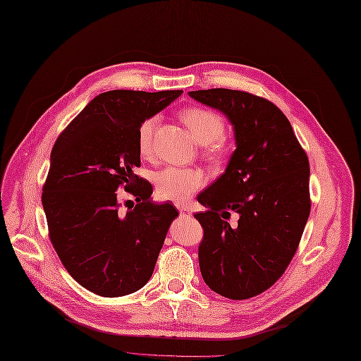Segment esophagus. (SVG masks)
Wrapping results in <instances>:
<instances>
[{
  "mask_svg": "<svg viewBox=\"0 0 361 361\" xmlns=\"http://www.w3.org/2000/svg\"><path fill=\"white\" fill-rule=\"evenodd\" d=\"M176 207L182 216H190V213H191L190 207H186V205H182V204H176Z\"/></svg>",
  "mask_w": 361,
  "mask_h": 361,
  "instance_id": "obj_1",
  "label": "esophagus"
}]
</instances>
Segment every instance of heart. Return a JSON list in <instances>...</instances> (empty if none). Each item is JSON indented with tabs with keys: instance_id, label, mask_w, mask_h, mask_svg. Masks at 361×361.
Returning a JSON list of instances; mask_svg holds the SVG:
<instances>
[{
	"instance_id": "obj_1",
	"label": "heart",
	"mask_w": 361,
	"mask_h": 361,
	"mask_svg": "<svg viewBox=\"0 0 361 361\" xmlns=\"http://www.w3.org/2000/svg\"><path fill=\"white\" fill-rule=\"evenodd\" d=\"M180 120L185 126L190 129L194 140L200 145H207V156L210 159H219L221 156V145L217 142L223 132H225V122L223 118L201 107H191L180 111ZM157 118L151 117L147 118L145 122L138 129V151L142 157H147L151 152V141H152V132L156 128ZM205 183V176L200 169H182L169 166L161 169L154 175V186H156V192L163 200H170L175 202H183L190 200L195 191Z\"/></svg>"
}]
</instances>
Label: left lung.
Segmentation results:
<instances>
[{"instance_id": "left-lung-1", "label": "left lung", "mask_w": 361, "mask_h": 361, "mask_svg": "<svg viewBox=\"0 0 361 361\" xmlns=\"http://www.w3.org/2000/svg\"><path fill=\"white\" fill-rule=\"evenodd\" d=\"M188 94L228 117L236 147L225 173L197 197L207 209L194 214L204 231L202 279L221 297L251 298L282 276L298 248L310 216L308 159L270 101L225 88Z\"/></svg>"}]
</instances>
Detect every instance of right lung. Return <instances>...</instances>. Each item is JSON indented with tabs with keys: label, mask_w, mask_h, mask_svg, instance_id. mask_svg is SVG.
Returning <instances> with one entry per match:
<instances>
[{
	"label": "right lung",
	"mask_w": 361,
	"mask_h": 361,
	"mask_svg": "<svg viewBox=\"0 0 361 361\" xmlns=\"http://www.w3.org/2000/svg\"><path fill=\"white\" fill-rule=\"evenodd\" d=\"M182 92H102L51 151L42 192L49 239L71 276L97 295L113 298L141 289L178 216L171 204L152 201V186H140L142 179L133 169L141 166L140 126ZM120 187L137 197L132 211L119 210Z\"/></svg>",
	"instance_id": "1"
}]
</instances>
